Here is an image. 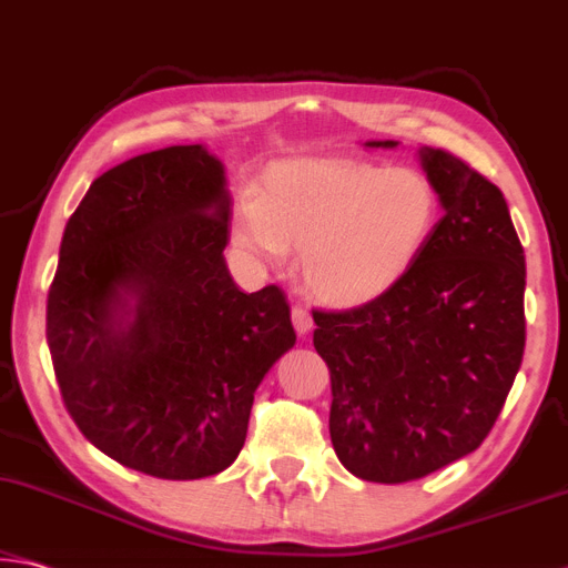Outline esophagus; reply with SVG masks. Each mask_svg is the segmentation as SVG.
Masks as SVG:
<instances>
[{
    "mask_svg": "<svg viewBox=\"0 0 568 568\" xmlns=\"http://www.w3.org/2000/svg\"><path fill=\"white\" fill-rule=\"evenodd\" d=\"M291 318H293V326H295V331L301 333H308L311 328H313V316H311V311L308 308H303V305H295V308L291 311Z\"/></svg>",
    "mask_w": 568,
    "mask_h": 568,
    "instance_id": "obj_1",
    "label": "esophagus"
}]
</instances>
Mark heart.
<instances>
[{"instance_id": "b5f03b06", "label": "heart", "mask_w": 568, "mask_h": 568, "mask_svg": "<svg viewBox=\"0 0 568 568\" xmlns=\"http://www.w3.org/2000/svg\"><path fill=\"white\" fill-rule=\"evenodd\" d=\"M437 217L435 186L414 169L285 161L240 204L232 237L270 263L301 250L308 291L328 305L356 308L404 281Z\"/></svg>"}]
</instances>
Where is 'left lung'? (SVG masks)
I'll use <instances>...</instances> for the list:
<instances>
[{"mask_svg": "<svg viewBox=\"0 0 568 568\" xmlns=\"http://www.w3.org/2000/svg\"><path fill=\"white\" fill-rule=\"evenodd\" d=\"M417 154L445 210L419 260L379 301L313 313L333 449L356 478L386 485L478 449L526 346V255L506 196L445 149Z\"/></svg>", "mask_w": 568, "mask_h": 568, "instance_id": "1", "label": "left lung"}]
</instances>
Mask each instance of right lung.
Masks as SVG:
<instances>
[{
	"label": "right lung",
	"mask_w": 568,
	"mask_h": 568,
	"mask_svg": "<svg viewBox=\"0 0 568 568\" xmlns=\"http://www.w3.org/2000/svg\"><path fill=\"white\" fill-rule=\"evenodd\" d=\"M227 240L224 166L200 143L108 169L62 232L48 293L62 402L131 470L200 480L230 467L255 389L295 344L285 293H242Z\"/></svg>",
	"instance_id": "add662e5"
}]
</instances>
